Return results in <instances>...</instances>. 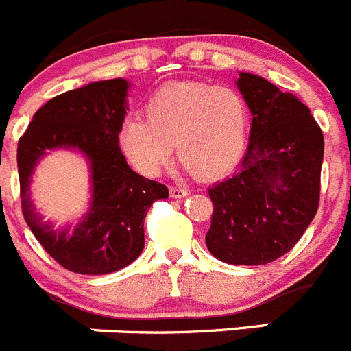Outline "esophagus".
Returning <instances> with one entry per match:
<instances>
[{"mask_svg": "<svg viewBox=\"0 0 351 351\" xmlns=\"http://www.w3.org/2000/svg\"><path fill=\"white\" fill-rule=\"evenodd\" d=\"M170 197L172 198H184L188 197V190L181 188V186H170Z\"/></svg>", "mask_w": 351, "mask_h": 351, "instance_id": "esophagus-1", "label": "esophagus"}]
</instances>
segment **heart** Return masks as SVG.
<instances>
[{
    "label": "heart",
    "mask_w": 351,
    "mask_h": 351,
    "mask_svg": "<svg viewBox=\"0 0 351 351\" xmlns=\"http://www.w3.org/2000/svg\"><path fill=\"white\" fill-rule=\"evenodd\" d=\"M250 108L234 88L209 82H172L145 101V119L130 116L121 128V145L130 163L154 178L173 156L202 179L230 172L244 154Z\"/></svg>",
    "instance_id": "1"
}]
</instances>
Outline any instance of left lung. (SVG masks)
<instances>
[{
    "label": "left lung",
    "mask_w": 351,
    "mask_h": 351,
    "mask_svg": "<svg viewBox=\"0 0 351 351\" xmlns=\"http://www.w3.org/2000/svg\"><path fill=\"white\" fill-rule=\"evenodd\" d=\"M253 116L237 172L209 190L210 255L232 265L274 262L299 243L320 202L324 133L309 108L263 77L241 71Z\"/></svg>",
    "instance_id": "1"
}]
</instances>
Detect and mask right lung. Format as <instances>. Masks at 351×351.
<instances>
[{
	"label": "right lung",
	"instance_id": "add662e5",
	"mask_svg": "<svg viewBox=\"0 0 351 351\" xmlns=\"http://www.w3.org/2000/svg\"><path fill=\"white\" fill-rule=\"evenodd\" d=\"M128 88V80L110 79L54 96L38 108L17 145L24 219L43 250L77 274H108L137 260L149 207L169 198L165 184L133 172L121 153ZM56 148H75L90 163L92 202L75 229H54L30 200V176Z\"/></svg>",
	"mask_w": 351,
	"mask_h": 351
}]
</instances>
